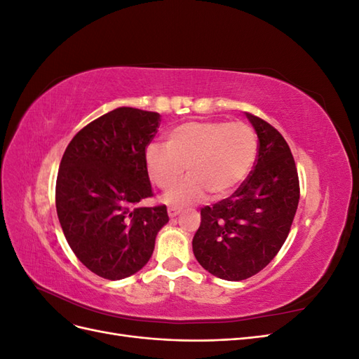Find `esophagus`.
Wrapping results in <instances>:
<instances>
[{"label": "esophagus", "instance_id": "esophagus-1", "mask_svg": "<svg viewBox=\"0 0 359 359\" xmlns=\"http://www.w3.org/2000/svg\"><path fill=\"white\" fill-rule=\"evenodd\" d=\"M180 212H181V210L175 208V206H169V208H168V214H169L170 219H173V217H177Z\"/></svg>", "mask_w": 359, "mask_h": 359}]
</instances>
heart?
I'll return each mask as SVG.
<instances>
[{"mask_svg": "<svg viewBox=\"0 0 359 359\" xmlns=\"http://www.w3.org/2000/svg\"><path fill=\"white\" fill-rule=\"evenodd\" d=\"M257 157L255 128L243 121H190L173 127L166 147L145 149L147 172L160 190H169L188 168L189 177L166 194L172 205H190L205 193L223 199L241 186Z\"/></svg>", "mask_w": 359, "mask_h": 359, "instance_id": "b5f03b06", "label": "heart"}]
</instances>
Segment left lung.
<instances>
[{
	"label": "left lung",
	"mask_w": 359,
	"mask_h": 359,
	"mask_svg": "<svg viewBox=\"0 0 359 359\" xmlns=\"http://www.w3.org/2000/svg\"><path fill=\"white\" fill-rule=\"evenodd\" d=\"M259 139L253 170L232 196L201 210L193 253L212 276L240 281L262 271L285 244L299 202L295 160L285 137L245 114Z\"/></svg>",
	"instance_id": "obj_1"
}]
</instances>
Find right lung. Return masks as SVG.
Masks as SVG:
<instances>
[{
    "instance_id": "obj_1",
    "label": "right lung",
    "mask_w": 359,
    "mask_h": 359,
    "mask_svg": "<svg viewBox=\"0 0 359 359\" xmlns=\"http://www.w3.org/2000/svg\"><path fill=\"white\" fill-rule=\"evenodd\" d=\"M158 126L157 112L116 107L76 133L61 158L60 224L76 257L103 278L142 269L169 222L166 205L137 206L153 196L145 149Z\"/></svg>"
}]
</instances>
